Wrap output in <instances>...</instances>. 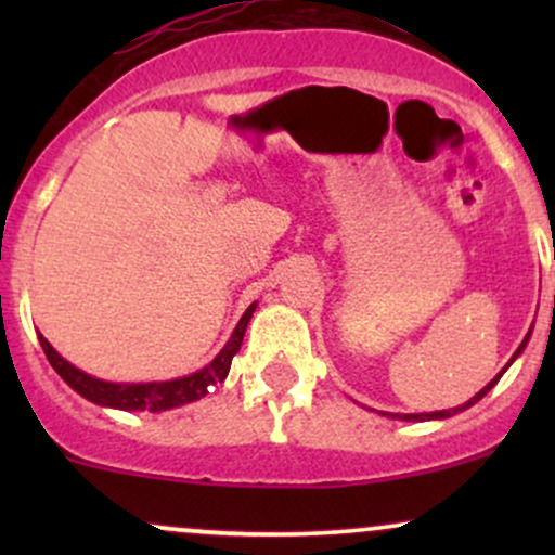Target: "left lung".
<instances>
[{"label":"left lung","mask_w":555,"mask_h":555,"mask_svg":"<svg viewBox=\"0 0 555 555\" xmlns=\"http://www.w3.org/2000/svg\"><path fill=\"white\" fill-rule=\"evenodd\" d=\"M527 341H530V334H527V336H525V341L519 344V349H517V352H514V358L508 360V365H512V362L517 360L521 352H525ZM508 365H506V367H508ZM506 367H503V371H501L499 375H495V378L490 380V384H488L486 388H480V391H477L473 399H469V401H464V404H460V406H451V410H438V412H412V415H399V412H397V415H393V412H391V415H388V417H393V420H406V423H423V420H446V417L456 415V412H464V410H469V406L477 404V401H480L482 397H486V393L490 391V388H493L495 384H499V380H501V375L506 373Z\"/></svg>","instance_id":"left-lung-1"}]
</instances>
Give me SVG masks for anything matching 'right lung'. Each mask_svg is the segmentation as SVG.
<instances>
[{
	"mask_svg": "<svg viewBox=\"0 0 555 555\" xmlns=\"http://www.w3.org/2000/svg\"><path fill=\"white\" fill-rule=\"evenodd\" d=\"M258 302H253L250 308L245 310L240 318V323L234 326L229 341L221 347V352L208 362L201 371L182 375V378L171 380H149V384H114V380H101L93 378V375L82 373L80 367H75L73 362H67L60 352L43 339V334H38V341H41L43 354L52 362V367L60 373V378L78 391L82 399L93 401L99 406H112V410H125V412H167L175 410V406L190 404V401H197L206 397L208 388L221 384V380L229 375V367H232V358L240 352L242 336H245L247 323H250L253 313H256Z\"/></svg>",
	"mask_w": 555,
	"mask_h": 555,
	"instance_id": "obj_1",
	"label": "right lung"
}]
</instances>
